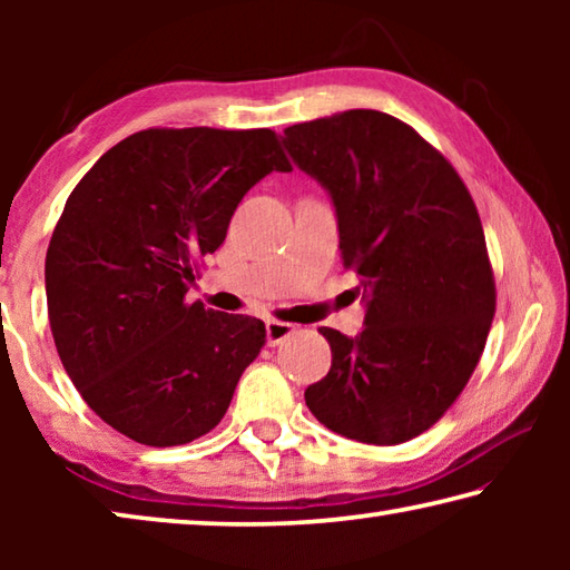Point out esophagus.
I'll use <instances>...</instances> for the list:
<instances>
[{"instance_id": "1", "label": "esophagus", "mask_w": 570, "mask_h": 570, "mask_svg": "<svg viewBox=\"0 0 570 570\" xmlns=\"http://www.w3.org/2000/svg\"><path fill=\"white\" fill-rule=\"evenodd\" d=\"M294 332H296V326L288 324V322H276V320L266 322V342H268V346L282 344V342L288 340V336H292Z\"/></svg>"}]
</instances>
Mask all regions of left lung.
Segmentation results:
<instances>
[{
	"label": "left lung",
	"mask_w": 570,
	"mask_h": 570,
	"mask_svg": "<svg viewBox=\"0 0 570 570\" xmlns=\"http://www.w3.org/2000/svg\"><path fill=\"white\" fill-rule=\"evenodd\" d=\"M294 163L330 190L342 264L360 276V336L322 326L332 370L304 392L324 428L400 445L445 414L485 350L495 276L470 190L412 125L346 110L284 130Z\"/></svg>",
	"instance_id": "obj_1"
}]
</instances>
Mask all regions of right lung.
Segmentation results:
<instances>
[{"label": "right lung", "instance_id": "obj_1", "mask_svg": "<svg viewBox=\"0 0 570 570\" xmlns=\"http://www.w3.org/2000/svg\"><path fill=\"white\" fill-rule=\"evenodd\" d=\"M272 170L292 163L268 128H148L67 198L45 258L47 316L77 392L120 435L173 448L224 420L266 326L186 294Z\"/></svg>", "mask_w": 570, "mask_h": 570}]
</instances>
